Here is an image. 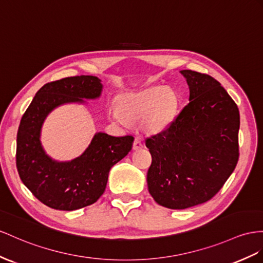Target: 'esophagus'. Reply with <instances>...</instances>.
<instances>
[{
	"label": "esophagus",
	"instance_id": "34e87169",
	"mask_svg": "<svg viewBox=\"0 0 263 263\" xmlns=\"http://www.w3.org/2000/svg\"><path fill=\"white\" fill-rule=\"evenodd\" d=\"M141 147H143L142 141H141L140 139H136V140H134V142H133V150H139V149H141Z\"/></svg>",
	"mask_w": 263,
	"mask_h": 263
}]
</instances>
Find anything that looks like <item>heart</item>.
<instances>
[{
  "label": "heart",
  "mask_w": 263,
  "mask_h": 263,
  "mask_svg": "<svg viewBox=\"0 0 263 263\" xmlns=\"http://www.w3.org/2000/svg\"><path fill=\"white\" fill-rule=\"evenodd\" d=\"M178 107L179 96L172 87L154 85L123 94L118 105L110 107L109 116L122 125L141 119L147 131L158 133L171 125L177 117Z\"/></svg>",
  "instance_id": "b5f03b06"
}]
</instances>
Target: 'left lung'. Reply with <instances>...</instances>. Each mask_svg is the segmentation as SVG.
Listing matches in <instances>:
<instances>
[{"label": "left lung", "mask_w": 263, "mask_h": 263, "mask_svg": "<svg viewBox=\"0 0 263 263\" xmlns=\"http://www.w3.org/2000/svg\"><path fill=\"white\" fill-rule=\"evenodd\" d=\"M189 104L166 130L146 139L147 189L160 205L182 210L210 200L239 159L237 104L210 76L182 70Z\"/></svg>", "instance_id": "obj_1"}]
</instances>
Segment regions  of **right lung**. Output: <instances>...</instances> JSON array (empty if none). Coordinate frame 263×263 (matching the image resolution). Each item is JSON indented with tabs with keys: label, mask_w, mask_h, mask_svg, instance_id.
Instances as JSON below:
<instances>
[{
	"label": "right lung",
	"mask_w": 263,
	"mask_h": 263,
	"mask_svg": "<svg viewBox=\"0 0 263 263\" xmlns=\"http://www.w3.org/2000/svg\"><path fill=\"white\" fill-rule=\"evenodd\" d=\"M103 85L93 76L71 77L46 83L37 91L21 119L16 137V167L22 182L52 209L73 211L102 196L111 167L132 149V136L97 132L85 151L71 161H58L45 152L41 131L57 107L85 104L101 97Z\"/></svg>",
	"instance_id": "1"
}]
</instances>
